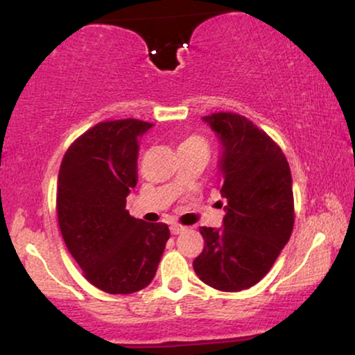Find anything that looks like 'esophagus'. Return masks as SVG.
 <instances>
[{
	"label": "esophagus",
	"instance_id": "34e87169",
	"mask_svg": "<svg viewBox=\"0 0 355 355\" xmlns=\"http://www.w3.org/2000/svg\"><path fill=\"white\" fill-rule=\"evenodd\" d=\"M169 231H171V234H179V232H182L184 231V226H181V225H178V223H173L171 226H169Z\"/></svg>",
	"mask_w": 355,
	"mask_h": 355
}]
</instances>
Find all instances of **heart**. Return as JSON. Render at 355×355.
I'll use <instances>...</instances> for the list:
<instances>
[{
	"mask_svg": "<svg viewBox=\"0 0 355 355\" xmlns=\"http://www.w3.org/2000/svg\"><path fill=\"white\" fill-rule=\"evenodd\" d=\"M191 147H205V142H203L200 137H189L186 140H182L181 145H179V150Z\"/></svg>",
	"mask_w": 355,
	"mask_h": 355,
	"instance_id": "b5f03b06",
	"label": "heart"
}]
</instances>
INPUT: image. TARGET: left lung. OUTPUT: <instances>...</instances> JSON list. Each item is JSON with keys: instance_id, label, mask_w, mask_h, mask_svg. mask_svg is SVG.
I'll return each instance as SVG.
<instances>
[{"instance_id": "8db88e82", "label": "left lung", "mask_w": 355, "mask_h": 355, "mask_svg": "<svg viewBox=\"0 0 355 355\" xmlns=\"http://www.w3.org/2000/svg\"><path fill=\"white\" fill-rule=\"evenodd\" d=\"M202 119L221 147L218 186L226 215L223 227H200L205 247L193 270L211 288L237 293L259 283L288 244L293 176L278 145L244 116L215 113Z\"/></svg>"}]
</instances>
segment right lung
<instances>
[{"label":"right lung","instance_id":"right-lung-1","mask_svg":"<svg viewBox=\"0 0 355 355\" xmlns=\"http://www.w3.org/2000/svg\"><path fill=\"white\" fill-rule=\"evenodd\" d=\"M152 125L139 119L96 124L71 145L58 174L62 239L85 278L108 294L147 288L169 239L164 223L150 225L125 210L137 184L140 137Z\"/></svg>","mask_w":355,"mask_h":355}]
</instances>
